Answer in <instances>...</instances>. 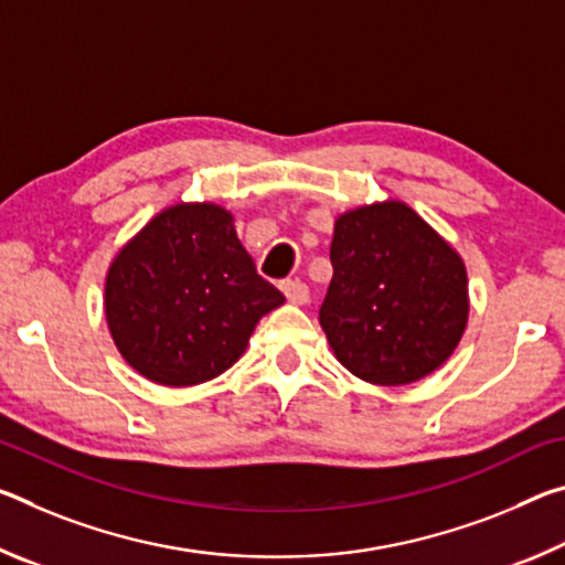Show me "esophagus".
<instances>
[{
    "mask_svg": "<svg viewBox=\"0 0 565 565\" xmlns=\"http://www.w3.org/2000/svg\"><path fill=\"white\" fill-rule=\"evenodd\" d=\"M281 291L286 294V299H289L291 303H299V307L309 301V286L299 279L281 281Z\"/></svg>",
    "mask_w": 565,
    "mask_h": 565,
    "instance_id": "1",
    "label": "esophagus"
}]
</instances>
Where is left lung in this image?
I'll return each instance as SVG.
<instances>
[{
	"instance_id": "left-lung-1",
	"label": "left lung",
	"mask_w": 565,
	"mask_h": 565,
	"mask_svg": "<svg viewBox=\"0 0 565 565\" xmlns=\"http://www.w3.org/2000/svg\"><path fill=\"white\" fill-rule=\"evenodd\" d=\"M319 324L356 377L399 387L435 372L468 324V274L409 205L384 201L339 216Z\"/></svg>"
}]
</instances>
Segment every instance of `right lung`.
<instances>
[{"mask_svg":"<svg viewBox=\"0 0 565 565\" xmlns=\"http://www.w3.org/2000/svg\"><path fill=\"white\" fill-rule=\"evenodd\" d=\"M284 294L256 274L234 216L213 203H178L120 248L107 271L105 317L132 370L191 387L234 364L258 319Z\"/></svg>","mask_w":565,"mask_h":565,"instance_id":"right-lung-1","label":"right lung"}]
</instances>
